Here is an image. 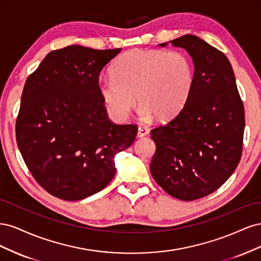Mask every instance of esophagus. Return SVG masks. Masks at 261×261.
Listing matches in <instances>:
<instances>
[{
  "mask_svg": "<svg viewBox=\"0 0 261 261\" xmlns=\"http://www.w3.org/2000/svg\"><path fill=\"white\" fill-rule=\"evenodd\" d=\"M148 134H149V129L147 127H145V126H139L137 130V137H144V136H147Z\"/></svg>",
  "mask_w": 261,
  "mask_h": 261,
  "instance_id": "1",
  "label": "esophagus"
}]
</instances>
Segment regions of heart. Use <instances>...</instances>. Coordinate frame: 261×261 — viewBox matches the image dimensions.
Returning a JSON list of instances; mask_svg holds the SVG:
<instances>
[{
  "label": "heart",
  "instance_id": "heart-1",
  "mask_svg": "<svg viewBox=\"0 0 261 261\" xmlns=\"http://www.w3.org/2000/svg\"><path fill=\"white\" fill-rule=\"evenodd\" d=\"M112 77L100 78L98 89L116 121H124L136 103L145 121H169L184 108L194 84L191 60L177 51L135 49L112 65Z\"/></svg>",
  "mask_w": 261,
  "mask_h": 261
}]
</instances>
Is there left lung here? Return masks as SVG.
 Returning <instances> with one entry per match:
<instances>
[{
	"label": "left lung",
	"mask_w": 261,
	"mask_h": 261,
	"mask_svg": "<svg viewBox=\"0 0 261 261\" xmlns=\"http://www.w3.org/2000/svg\"><path fill=\"white\" fill-rule=\"evenodd\" d=\"M170 42L192 57L194 84L180 112L150 133L156 147L150 171L169 195L191 201L217 191L233 174L242 155L245 113L222 52L194 35Z\"/></svg>",
	"instance_id": "8db88e82"
}]
</instances>
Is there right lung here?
I'll list each match as a JSON object with an SVG mask.
<instances>
[{"label": "right lung", "instance_id": "1", "mask_svg": "<svg viewBox=\"0 0 261 261\" xmlns=\"http://www.w3.org/2000/svg\"><path fill=\"white\" fill-rule=\"evenodd\" d=\"M120 52L77 44L51 51L23 87L19 151L35 179L60 199L102 191L115 175V154L135 140L137 126L110 121L98 89L102 68Z\"/></svg>", "mask_w": 261, "mask_h": 261}]
</instances>
